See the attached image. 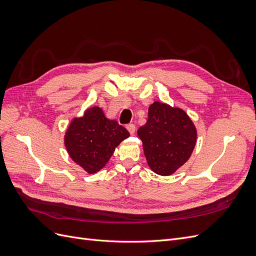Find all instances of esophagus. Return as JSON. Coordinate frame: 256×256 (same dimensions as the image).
Returning a JSON list of instances; mask_svg holds the SVG:
<instances>
[{
    "label": "esophagus",
    "instance_id": "1",
    "mask_svg": "<svg viewBox=\"0 0 256 256\" xmlns=\"http://www.w3.org/2000/svg\"><path fill=\"white\" fill-rule=\"evenodd\" d=\"M126 128L129 131L130 134H134L136 132V125H134V124H128Z\"/></svg>",
    "mask_w": 256,
    "mask_h": 256
}]
</instances>
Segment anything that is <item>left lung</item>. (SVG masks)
I'll return each instance as SVG.
<instances>
[{
  "instance_id": "left-lung-1",
  "label": "left lung",
  "mask_w": 256,
  "mask_h": 256,
  "mask_svg": "<svg viewBox=\"0 0 256 256\" xmlns=\"http://www.w3.org/2000/svg\"><path fill=\"white\" fill-rule=\"evenodd\" d=\"M150 168L154 173L173 174L187 161L196 142V129L184 111L159 102L150 104L148 120L138 129Z\"/></svg>"
}]
</instances>
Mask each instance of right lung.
I'll use <instances>...</instances> for the list:
<instances>
[{"label":"right lung","instance_id":"obj_1","mask_svg":"<svg viewBox=\"0 0 256 256\" xmlns=\"http://www.w3.org/2000/svg\"><path fill=\"white\" fill-rule=\"evenodd\" d=\"M129 136L125 127L108 120L99 106H92L82 118L72 120L65 134V146L76 164L94 174L106 166L115 147Z\"/></svg>","mask_w":256,"mask_h":256}]
</instances>
